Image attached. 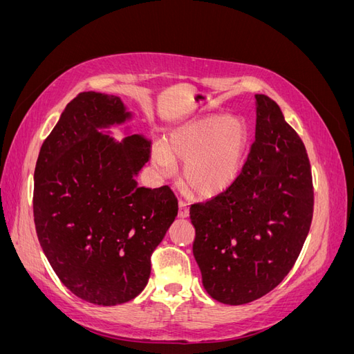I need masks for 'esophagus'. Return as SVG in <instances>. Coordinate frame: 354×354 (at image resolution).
<instances>
[{
	"label": "esophagus",
	"mask_w": 354,
	"mask_h": 354,
	"mask_svg": "<svg viewBox=\"0 0 354 354\" xmlns=\"http://www.w3.org/2000/svg\"><path fill=\"white\" fill-rule=\"evenodd\" d=\"M187 216H189V207H187V203L183 202V201H180V202H178V217H180V218H186Z\"/></svg>",
	"instance_id": "34e87169"
}]
</instances>
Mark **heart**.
<instances>
[{
    "label": "heart",
    "instance_id": "heart-1",
    "mask_svg": "<svg viewBox=\"0 0 354 354\" xmlns=\"http://www.w3.org/2000/svg\"><path fill=\"white\" fill-rule=\"evenodd\" d=\"M248 145V128L238 116H201L169 133L152 149V162L164 177L185 160L183 177L196 195L209 198L226 190L241 173Z\"/></svg>",
    "mask_w": 354,
    "mask_h": 354
}]
</instances>
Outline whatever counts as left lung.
Instances as JSON below:
<instances>
[{
    "instance_id": "obj_1",
    "label": "left lung",
    "mask_w": 354,
    "mask_h": 354,
    "mask_svg": "<svg viewBox=\"0 0 354 354\" xmlns=\"http://www.w3.org/2000/svg\"><path fill=\"white\" fill-rule=\"evenodd\" d=\"M255 142L241 174L216 198L190 207L203 288L230 306L261 298L283 281L313 217L303 140L274 100L255 94Z\"/></svg>"
}]
</instances>
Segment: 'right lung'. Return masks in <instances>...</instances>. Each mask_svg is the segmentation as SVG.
<instances>
[{
	"label": "right lung",
	"mask_w": 354,
	"mask_h": 354,
	"mask_svg": "<svg viewBox=\"0 0 354 354\" xmlns=\"http://www.w3.org/2000/svg\"><path fill=\"white\" fill-rule=\"evenodd\" d=\"M118 95L80 93L42 143L34 174V221L62 283L97 306L140 294L151 255L177 217L168 186L138 187L151 158L142 134L121 143L100 130L131 120Z\"/></svg>",
	"instance_id": "1"
}]
</instances>
